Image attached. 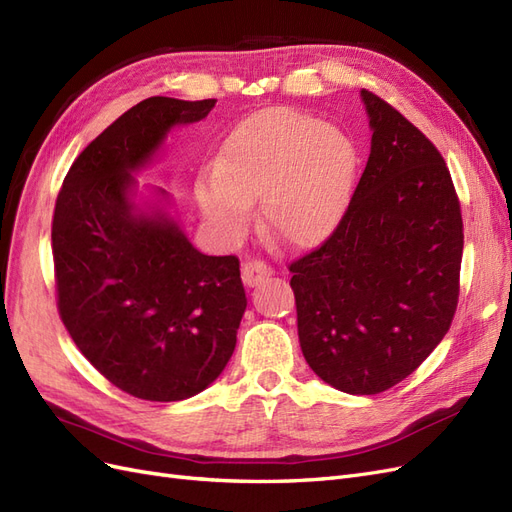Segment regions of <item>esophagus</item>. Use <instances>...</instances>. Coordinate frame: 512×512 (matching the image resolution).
<instances>
[{
    "label": "esophagus",
    "instance_id": "esophagus-1",
    "mask_svg": "<svg viewBox=\"0 0 512 512\" xmlns=\"http://www.w3.org/2000/svg\"><path fill=\"white\" fill-rule=\"evenodd\" d=\"M273 271H271V267L267 265V262H262V260H250V262H243V267H241V277H243V284L245 286H250V288H254V286H258L262 280H265V277H269Z\"/></svg>",
    "mask_w": 512,
    "mask_h": 512
}]
</instances>
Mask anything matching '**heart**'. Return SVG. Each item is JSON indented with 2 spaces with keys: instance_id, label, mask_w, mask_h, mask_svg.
<instances>
[{
  "instance_id": "heart-1",
  "label": "heart",
  "mask_w": 512,
  "mask_h": 512,
  "mask_svg": "<svg viewBox=\"0 0 512 512\" xmlns=\"http://www.w3.org/2000/svg\"><path fill=\"white\" fill-rule=\"evenodd\" d=\"M354 170V145L337 126L292 108H265L226 134L215 170L198 177L196 198L226 243L245 237L252 203L260 200L269 235L307 250L342 220Z\"/></svg>"
}]
</instances>
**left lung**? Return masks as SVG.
I'll list each match as a JSON object with an SVG mask.
<instances>
[{
    "label": "left lung",
    "mask_w": 512,
    "mask_h": 512,
    "mask_svg": "<svg viewBox=\"0 0 512 512\" xmlns=\"http://www.w3.org/2000/svg\"><path fill=\"white\" fill-rule=\"evenodd\" d=\"M371 151L333 235L290 262L307 365L335 389L376 395L433 352L459 299L463 222L446 162L363 89Z\"/></svg>",
    "instance_id": "obj_1"
}]
</instances>
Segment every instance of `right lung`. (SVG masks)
<instances>
[{"label":"right lung","mask_w":512,"mask_h":512,"mask_svg":"<svg viewBox=\"0 0 512 512\" xmlns=\"http://www.w3.org/2000/svg\"><path fill=\"white\" fill-rule=\"evenodd\" d=\"M213 106L138 102L81 151L57 194L61 322L85 359L138 399L205 391L235 350L247 305L237 256L200 254L168 213L132 203L134 170L151 162L170 128L205 119Z\"/></svg>","instance_id":"obj_1"}]
</instances>
